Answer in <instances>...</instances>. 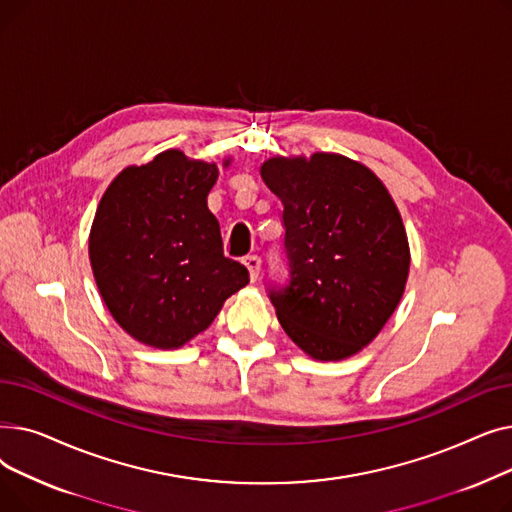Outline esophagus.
<instances>
[{"instance_id":"1","label":"esophagus","mask_w":512,"mask_h":512,"mask_svg":"<svg viewBox=\"0 0 512 512\" xmlns=\"http://www.w3.org/2000/svg\"><path fill=\"white\" fill-rule=\"evenodd\" d=\"M242 261H245V265H247L251 280H257V278H259V272H261V259H259L257 255H247Z\"/></svg>"}]
</instances>
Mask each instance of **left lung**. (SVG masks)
<instances>
[{"label": "left lung", "instance_id": "8db88e82", "mask_svg": "<svg viewBox=\"0 0 512 512\" xmlns=\"http://www.w3.org/2000/svg\"><path fill=\"white\" fill-rule=\"evenodd\" d=\"M261 178L284 205L288 282L267 288L284 332L319 361L359 353L394 313L411 265L386 186L338 153L272 157Z\"/></svg>", "mask_w": 512, "mask_h": 512}]
</instances>
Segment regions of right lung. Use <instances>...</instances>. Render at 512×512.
<instances>
[{
	"instance_id": "add662e5",
	"label": "right lung",
	"mask_w": 512,
	"mask_h": 512,
	"mask_svg": "<svg viewBox=\"0 0 512 512\" xmlns=\"http://www.w3.org/2000/svg\"><path fill=\"white\" fill-rule=\"evenodd\" d=\"M215 180L218 166L170 149L120 172L101 197L89 238L93 276L134 340L178 348L249 284L247 267L224 255L207 207Z\"/></svg>"
}]
</instances>
